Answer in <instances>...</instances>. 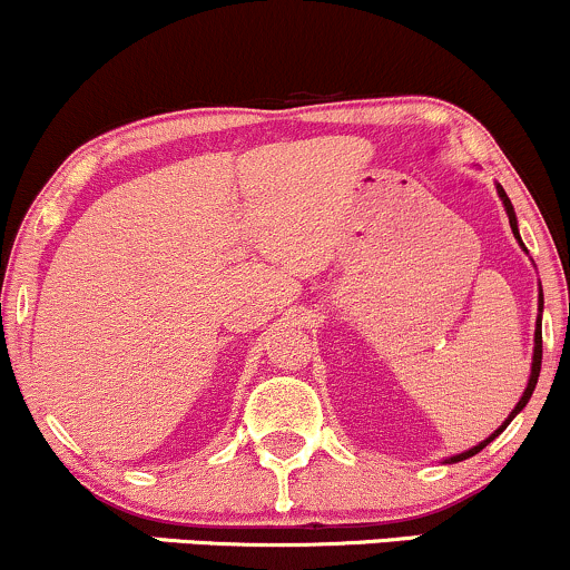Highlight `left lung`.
<instances>
[{"mask_svg": "<svg viewBox=\"0 0 570 570\" xmlns=\"http://www.w3.org/2000/svg\"><path fill=\"white\" fill-rule=\"evenodd\" d=\"M495 189H499V198L503 200V208H507V217H509V225H512L514 238L520 240V246H522V248H525V244H522V238H520V230H517V217H514V206H512V200L507 198V193H503V187H501V185H495ZM525 252H528V248H525ZM541 311H544V294H541V289H539V322H535V335H533V364H531V377H528V389L522 391L520 402H517V407L512 410V415H509L507 421H503V426H501V429H495L493 434L488 436V440H482L480 444H474V448H472V450H466V453H458V455H453V458H448V461H444V463L466 461V458H472V455L480 453L482 448H488V444L493 442L495 436H499L501 431L509 426V423H512V417L517 415V412H520V410L525 407V404H528V399H531L533 389H535V383H539V372H541Z\"/></svg>", "mask_w": 570, "mask_h": 570, "instance_id": "left-lung-1", "label": "left lung"}]
</instances>
